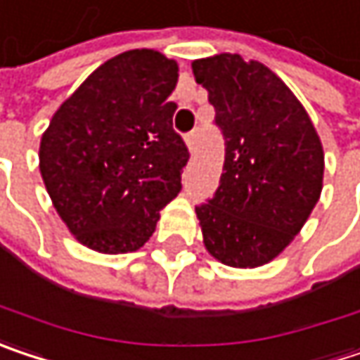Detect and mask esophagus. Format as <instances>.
<instances>
[{
	"mask_svg": "<svg viewBox=\"0 0 360 360\" xmlns=\"http://www.w3.org/2000/svg\"><path fill=\"white\" fill-rule=\"evenodd\" d=\"M198 140H200V129H191L187 136H185V144L189 146V150L198 146Z\"/></svg>",
	"mask_w": 360,
	"mask_h": 360,
	"instance_id": "1",
	"label": "esophagus"
}]
</instances>
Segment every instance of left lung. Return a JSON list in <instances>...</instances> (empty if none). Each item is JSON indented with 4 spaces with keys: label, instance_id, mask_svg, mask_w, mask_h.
Here are the masks:
<instances>
[{
    "label": "left lung",
    "instance_id": "obj_1",
    "mask_svg": "<svg viewBox=\"0 0 360 360\" xmlns=\"http://www.w3.org/2000/svg\"><path fill=\"white\" fill-rule=\"evenodd\" d=\"M191 68L224 138L218 189L195 206L204 243L226 266H264L292 241L319 200L321 142L303 105L266 65L222 53Z\"/></svg>",
    "mask_w": 360,
    "mask_h": 360
}]
</instances>
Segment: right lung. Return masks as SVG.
I'll return each mask as SVG.
<instances>
[{"mask_svg":"<svg viewBox=\"0 0 360 360\" xmlns=\"http://www.w3.org/2000/svg\"><path fill=\"white\" fill-rule=\"evenodd\" d=\"M179 68L158 51H125L94 70L57 109L41 140V175L76 239L129 253L181 191L189 150L169 101Z\"/></svg>","mask_w":360,"mask_h":360,"instance_id":"1","label":"right lung"}]
</instances>
